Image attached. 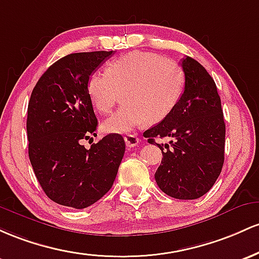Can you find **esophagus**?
I'll return each instance as SVG.
<instances>
[{
  "label": "esophagus",
  "mask_w": 259,
  "mask_h": 259,
  "mask_svg": "<svg viewBox=\"0 0 259 259\" xmlns=\"http://www.w3.org/2000/svg\"><path fill=\"white\" fill-rule=\"evenodd\" d=\"M124 142H126L127 148H133L139 143V138L136 135H128L124 137Z\"/></svg>",
  "instance_id": "1"
}]
</instances>
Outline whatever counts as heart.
Listing matches in <instances>:
<instances>
[{
  "mask_svg": "<svg viewBox=\"0 0 259 259\" xmlns=\"http://www.w3.org/2000/svg\"><path fill=\"white\" fill-rule=\"evenodd\" d=\"M185 89V72L175 61L154 52L133 51L109 63L106 72L89 75L87 93L100 114L117 103L124 105L104 121L106 133H130L137 127L158 123L175 109Z\"/></svg>",
  "mask_w": 259,
  "mask_h": 259,
  "instance_id": "obj_1",
  "label": "heart"
}]
</instances>
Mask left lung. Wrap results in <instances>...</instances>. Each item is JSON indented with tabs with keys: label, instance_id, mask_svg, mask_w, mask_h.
<instances>
[{
	"label": "left lung",
	"instance_id": "8db88e82",
	"mask_svg": "<svg viewBox=\"0 0 259 259\" xmlns=\"http://www.w3.org/2000/svg\"><path fill=\"white\" fill-rule=\"evenodd\" d=\"M185 89L175 109L160 123L143 133L162 153L155 172L159 188L176 199H197L215 184L225 150V122L215 82L192 57L181 61ZM156 137H168L159 145Z\"/></svg>",
	"mask_w": 259,
	"mask_h": 259
}]
</instances>
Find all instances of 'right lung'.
Listing matches in <instances>:
<instances>
[{
  "label": "right lung",
  "mask_w": 259,
  "mask_h": 259,
  "mask_svg": "<svg viewBox=\"0 0 259 259\" xmlns=\"http://www.w3.org/2000/svg\"><path fill=\"white\" fill-rule=\"evenodd\" d=\"M114 51L77 52L51 65L37 80L28 105L29 159L40 186L51 200L83 209L112 187L123 158L120 135H107L89 149L82 139L98 127L88 78Z\"/></svg>",
  "instance_id": "obj_1"
}]
</instances>
